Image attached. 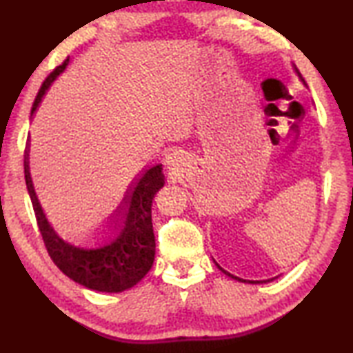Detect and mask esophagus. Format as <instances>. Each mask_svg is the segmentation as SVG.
<instances>
[{
	"mask_svg": "<svg viewBox=\"0 0 353 353\" xmlns=\"http://www.w3.org/2000/svg\"><path fill=\"white\" fill-rule=\"evenodd\" d=\"M168 163H170V165H171V163H172V159H171V157H170V159H168Z\"/></svg>",
	"mask_w": 353,
	"mask_h": 353,
	"instance_id": "1",
	"label": "esophagus"
}]
</instances>
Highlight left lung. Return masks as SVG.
Instances as JSON below:
<instances>
[{
	"label": "left lung",
	"instance_id": "left-lung-1",
	"mask_svg": "<svg viewBox=\"0 0 353 353\" xmlns=\"http://www.w3.org/2000/svg\"><path fill=\"white\" fill-rule=\"evenodd\" d=\"M296 68V67H294ZM296 73H297V76H299V79H301L303 83H305V79H303V77H302V74L301 73H299V70L296 68ZM305 85H307V83H305ZM214 265H216L218 268H219V270L221 271H223L224 274H225V276H229V277H232V279H235V280H238V282H244V283H263V282H271V280L272 279H270V280H263V282H259V280H243V279H240V277H235V276H232V274L230 272H227V271H224L223 270V268H221L219 265H218V263L216 261H214Z\"/></svg>",
	"mask_w": 353,
	"mask_h": 353
}]
</instances>
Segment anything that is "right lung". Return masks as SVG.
Listing matches in <instances>:
<instances>
[{
	"label": "right lung",
	"instance_id": "1",
	"mask_svg": "<svg viewBox=\"0 0 353 353\" xmlns=\"http://www.w3.org/2000/svg\"><path fill=\"white\" fill-rule=\"evenodd\" d=\"M67 59L52 71L41 83L32 104L31 115L40 104L41 98L56 77L68 65ZM28 151L25 155V179L37 218L39 230L51 260L65 276L85 288L101 292H121L132 288L151 270L155 255V238L152 230L151 207L157 191L163 187L165 176L162 165L146 170L135 187L128 190L115 213L109 218V227L118 232L110 243L97 249L76 248L59 236L43 213L35 196L31 174H29Z\"/></svg>",
	"mask_w": 353,
	"mask_h": 353
}]
</instances>
